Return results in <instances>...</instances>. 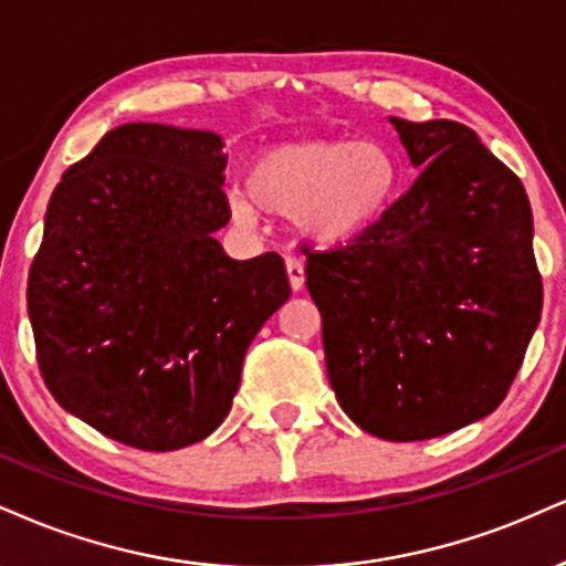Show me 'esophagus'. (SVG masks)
Instances as JSON below:
<instances>
[{
  "label": "esophagus",
  "mask_w": 566,
  "mask_h": 566,
  "mask_svg": "<svg viewBox=\"0 0 566 566\" xmlns=\"http://www.w3.org/2000/svg\"><path fill=\"white\" fill-rule=\"evenodd\" d=\"M284 265H287V279H290L292 292H301L305 287V265H303V261H301V258H295V255H287Z\"/></svg>",
  "instance_id": "esophagus-1"
}]
</instances>
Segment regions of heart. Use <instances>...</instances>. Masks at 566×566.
<instances>
[{
	"label": "heart",
	"mask_w": 566,
	"mask_h": 566,
	"mask_svg": "<svg viewBox=\"0 0 566 566\" xmlns=\"http://www.w3.org/2000/svg\"><path fill=\"white\" fill-rule=\"evenodd\" d=\"M400 189V163L379 139L284 142L258 153L244 189L229 195L240 223L290 218L305 242L343 248L387 216Z\"/></svg>",
	"instance_id": "obj_1"
}]
</instances>
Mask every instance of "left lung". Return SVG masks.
<instances>
[{"label": "left lung", "instance_id": "8db88e82", "mask_svg": "<svg viewBox=\"0 0 566 566\" xmlns=\"http://www.w3.org/2000/svg\"><path fill=\"white\" fill-rule=\"evenodd\" d=\"M419 176L369 234L311 253L329 385L360 430L430 440L493 413L543 284L522 181L455 120L390 118Z\"/></svg>", "mask_w": 566, "mask_h": 566}]
</instances>
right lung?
Returning <instances> with one entry per match:
<instances>
[{
  "instance_id": "add662e5",
  "label": "right lung",
  "mask_w": 566,
  "mask_h": 566,
  "mask_svg": "<svg viewBox=\"0 0 566 566\" xmlns=\"http://www.w3.org/2000/svg\"><path fill=\"white\" fill-rule=\"evenodd\" d=\"M223 139L126 124L63 174L29 274L39 369L65 411L142 451L227 419L253 337L290 297L284 261H234Z\"/></svg>"
}]
</instances>
